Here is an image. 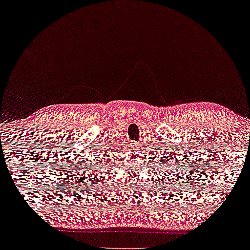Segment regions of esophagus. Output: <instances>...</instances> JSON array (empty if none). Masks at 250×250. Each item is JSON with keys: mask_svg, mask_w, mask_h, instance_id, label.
<instances>
[{"mask_svg": "<svg viewBox=\"0 0 250 250\" xmlns=\"http://www.w3.org/2000/svg\"><path fill=\"white\" fill-rule=\"evenodd\" d=\"M133 146H133V149H134V150H138V148H139V145H136V143H133Z\"/></svg>", "mask_w": 250, "mask_h": 250, "instance_id": "esophagus-1", "label": "esophagus"}]
</instances>
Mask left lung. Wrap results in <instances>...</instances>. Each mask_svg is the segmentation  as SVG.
I'll return each instance as SVG.
<instances>
[{
    "instance_id": "obj_1",
    "label": "left lung",
    "mask_w": 250,
    "mask_h": 250,
    "mask_svg": "<svg viewBox=\"0 0 250 250\" xmlns=\"http://www.w3.org/2000/svg\"><path fill=\"white\" fill-rule=\"evenodd\" d=\"M172 148H173V150L175 149V148H174V146H172ZM163 149L164 150V152L162 151ZM168 150H169V149H166L165 146H164V149H162V148H159L158 146H156L155 156H153L151 159L155 160V162H158L160 166H163V164H164V166L168 167V169H169L170 167H173L174 165H176V164H175L176 156L172 155V153H170V151H168ZM177 150H179V149H177ZM160 153H162V155H160ZM165 163L167 164L166 166L165 165ZM153 164H155V163H153ZM181 167H182V168H183V165H181ZM181 167H179V166L176 167L179 172H181V170H182V169H180ZM160 169H162V168H160ZM183 170H186V169H183ZM173 172H176V170L173 169ZM169 174H170V170H169ZM177 175H179V173H177ZM174 176H175V174H174L173 177H174Z\"/></svg>"
}]
</instances>
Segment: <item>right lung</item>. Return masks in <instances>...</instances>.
Listing matches in <instances>:
<instances>
[{"label": "right lung", "mask_w": 250, "mask_h": 250, "mask_svg": "<svg viewBox=\"0 0 250 250\" xmlns=\"http://www.w3.org/2000/svg\"><path fill=\"white\" fill-rule=\"evenodd\" d=\"M102 151H104V150H102ZM107 151H112V152H117V151H114V149H111V148H110V146H109V148H108L107 150H105V152H107ZM112 152H110V153H108V155H112ZM97 155H98V153H97ZM95 158H97V157H95ZM90 168H91V167H90Z\"/></svg>", "instance_id": "obj_1"}]
</instances>
